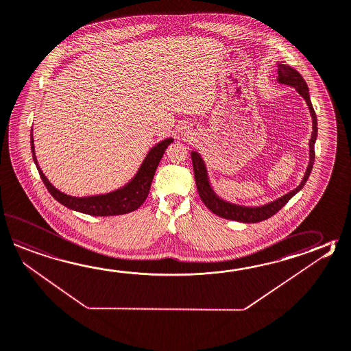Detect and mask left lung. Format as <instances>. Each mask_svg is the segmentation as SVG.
<instances>
[{"mask_svg":"<svg viewBox=\"0 0 351 351\" xmlns=\"http://www.w3.org/2000/svg\"><path fill=\"white\" fill-rule=\"evenodd\" d=\"M278 82L289 85V86L295 87V90L300 93L304 97V100L306 101V105L310 110V114L313 119V132H311V138L308 141V165L306 167V172L302 178L300 185L293 189V191L287 193V195L281 196L278 200L271 201L263 206H241L237 204H231L229 201L222 200L221 197H219L213 187L210 185L208 181V170L204 160L201 158L200 155L193 151L191 152V158H193V173H195V181H196V186H197V193L200 195L201 200L205 204V206L213 211L214 214L228 219V220H234V221L254 222L264 221L266 219L271 217L272 215L276 214L280 208H284L287 205V201L293 197V195L300 191L304 185L306 184L310 172L313 170V165L315 160V141L317 137V121H316V114H315L313 104L310 100V95H308V87L305 82V80L302 79L299 72L296 71L293 67L287 66V64H278Z\"/></svg>","mask_w":351,"mask_h":351,"instance_id":"8db88e82","label":"left lung"}]
</instances>
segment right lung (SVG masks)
Listing matches in <instances>:
<instances>
[{"label":"right lung","instance_id":"obj_1","mask_svg":"<svg viewBox=\"0 0 351 351\" xmlns=\"http://www.w3.org/2000/svg\"><path fill=\"white\" fill-rule=\"evenodd\" d=\"M172 141L173 138L169 137L166 140L160 141L158 145H155L149 151L147 156L143 160L134 179L125 186L112 193L87 196V197H75V196L66 195L58 191V189L51 184L45 176V173L41 171L37 162L32 132H31V151H32V158L36 164L37 170L43 179V184L55 200H58L66 208L79 211L82 214L93 215V216H114V215H123L135 211L143 205V201L146 200L150 191L151 182L158 169V162L164 156L165 150Z\"/></svg>","mask_w":351,"mask_h":351}]
</instances>
